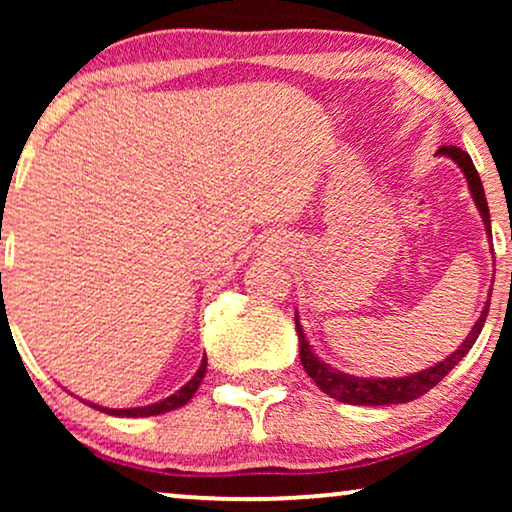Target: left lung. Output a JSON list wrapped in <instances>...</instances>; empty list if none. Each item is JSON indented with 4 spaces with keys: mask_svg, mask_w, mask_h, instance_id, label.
I'll return each instance as SVG.
<instances>
[{
    "mask_svg": "<svg viewBox=\"0 0 512 512\" xmlns=\"http://www.w3.org/2000/svg\"><path fill=\"white\" fill-rule=\"evenodd\" d=\"M440 156L454 160L459 165V170L464 172L468 181V191H471V198L478 207L480 219L485 223V233L492 240V221H489V207L485 198V188H482V181L478 177V170H475L471 156L466 151H461L459 146H443L438 149ZM489 300H492V289H489V296L485 300V307H482L478 321H475L471 331H468L466 340L454 349V352L447 356V359L433 363L431 368L419 370V373H410L403 377H359L342 373V370L333 368L331 363L321 361L310 342H307V335L303 331V324H300V317L296 312V331H298V345H300V363H303L305 373L312 377L314 384L328 394L335 401L349 403V405H398V403H410L415 398L424 396L426 391L436 387V384L443 380V377L450 373V370L457 366V363L468 354V349L475 345L478 335L485 326L487 312H489Z\"/></svg>",
    "mask_w": 512,
    "mask_h": 512,
    "instance_id": "8db88e82",
    "label": "left lung"
}]
</instances>
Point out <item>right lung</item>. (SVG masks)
Listing matches in <instances>:
<instances>
[{"label":"right lung","mask_w":512,"mask_h":512,"mask_svg":"<svg viewBox=\"0 0 512 512\" xmlns=\"http://www.w3.org/2000/svg\"><path fill=\"white\" fill-rule=\"evenodd\" d=\"M205 373H207V356H202V363H200L198 373H195L191 380H188L179 391H174L172 396L163 398V401L151 403V405H139V408H102V405H95V403H90V405H93V408H97V410L107 412V415H116V417H153V415H163V412L177 410V408H181V405H186L188 401H191L195 391H198Z\"/></svg>","instance_id":"right-lung-1"}]
</instances>
